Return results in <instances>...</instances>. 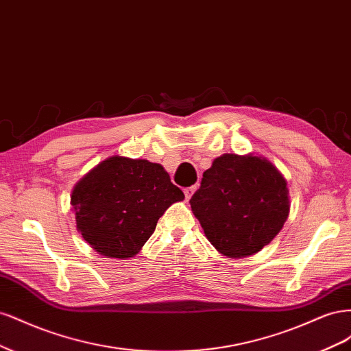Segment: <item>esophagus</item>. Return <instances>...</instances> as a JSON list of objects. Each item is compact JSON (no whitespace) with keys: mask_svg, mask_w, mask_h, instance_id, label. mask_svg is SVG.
<instances>
[{"mask_svg":"<svg viewBox=\"0 0 351 351\" xmlns=\"http://www.w3.org/2000/svg\"><path fill=\"white\" fill-rule=\"evenodd\" d=\"M196 189H197V186H190V187H186V189H184V195H186V199H187V200L193 196V193L196 192Z\"/></svg>","mask_w":351,"mask_h":351,"instance_id":"obj_1","label":"esophagus"}]
</instances>
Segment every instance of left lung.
Wrapping results in <instances>:
<instances>
[{
	"label": "left lung",
	"instance_id": "obj_1",
	"mask_svg": "<svg viewBox=\"0 0 351 351\" xmlns=\"http://www.w3.org/2000/svg\"><path fill=\"white\" fill-rule=\"evenodd\" d=\"M190 206L221 254L237 259L258 253L289 218V189L267 158L224 154L204 173Z\"/></svg>",
	"mask_w": 351,
	"mask_h": 351
}]
</instances>
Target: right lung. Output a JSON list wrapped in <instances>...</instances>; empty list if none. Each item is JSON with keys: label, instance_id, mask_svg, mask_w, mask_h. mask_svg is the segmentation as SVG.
<instances>
[{"label": "right lung", "instance_id": "obj_1", "mask_svg": "<svg viewBox=\"0 0 351 351\" xmlns=\"http://www.w3.org/2000/svg\"><path fill=\"white\" fill-rule=\"evenodd\" d=\"M184 199L162 165L114 155L71 192L77 231L102 256L129 259L152 236L158 219Z\"/></svg>", "mask_w": 351, "mask_h": 351}]
</instances>
